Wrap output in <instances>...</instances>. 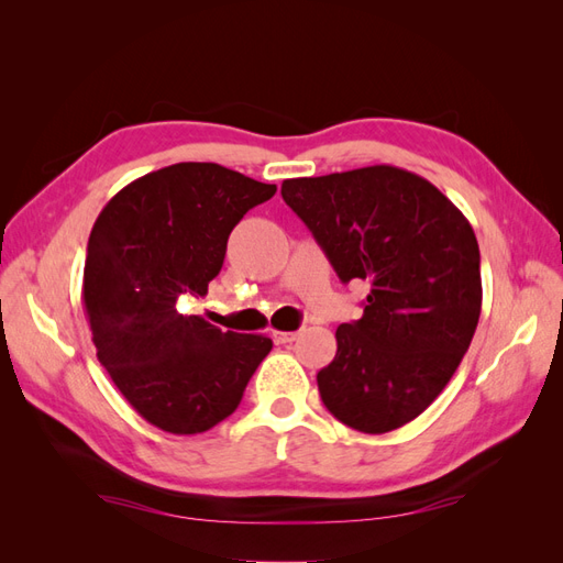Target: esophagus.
Segmentation results:
<instances>
[{"label":"esophagus","instance_id":"obj_1","mask_svg":"<svg viewBox=\"0 0 563 563\" xmlns=\"http://www.w3.org/2000/svg\"><path fill=\"white\" fill-rule=\"evenodd\" d=\"M298 333L294 331H272V340H275L277 345H286V343H294Z\"/></svg>","mask_w":563,"mask_h":563}]
</instances>
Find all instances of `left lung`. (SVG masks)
Returning a JSON list of instances; mask_svg holds the SVG:
<instances>
[{
	"mask_svg": "<svg viewBox=\"0 0 563 563\" xmlns=\"http://www.w3.org/2000/svg\"><path fill=\"white\" fill-rule=\"evenodd\" d=\"M282 197L340 282L371 286L364 314L335 331L317 373L347 428L385 434L418 418L463 362L482 314L479 244L449 197L397 166L282 183Z\"/></svg>",
	"mask_w": 563,
	"mask_h": 563,
	"instance_id": "left-lung-1",
	"label": "left lung"
}]
</instances>
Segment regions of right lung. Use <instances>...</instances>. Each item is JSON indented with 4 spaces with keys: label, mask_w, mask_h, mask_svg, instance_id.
Here are the masks:
<instances>
[{
    "label": "right lung",
    "mask_w": 563,
    "mask_h": 563,
    "mask_svg": "<svg viewBox=\"0 0 563 563\" xmlns=\"http://www.w3.org/2000/svg\"><path fill=\"white\" fill-rule=\"evenodd\" d=\"M277 185L211 162H180L119 190L93 223L84 305L98 362L155 428L199 434L232 416L272 340L180 314L207 296L228 236Z\"/></svg>",
    "instance_id": "add662e5"
}]
</instances>
